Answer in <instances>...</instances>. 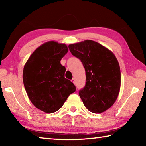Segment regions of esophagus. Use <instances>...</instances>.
<instances>
[{
	"label": "esophagus",
	"mask_w": 146,
	"mask_h": 146,
	"mask_svg": "<svg viewBox=\"0 0 146 146\" xmlns=\"http://www.w3.org/2000/svg\"><path fill=\"white\" fill-rule=\"evenodd\" d=\"M71 82H72L74 84H76V81H75V78H73L72 80H71Z\"/></svg>",
	"instance_id": "34e87169"
}]
</instances>
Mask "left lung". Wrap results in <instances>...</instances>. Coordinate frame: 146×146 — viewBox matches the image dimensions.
<instances>
[{
  "label": "left lung",
  "instance_id": "8db88e82",
  "mask_svg": "<svg viewBox=\"0 0 146 146\" xmlns=\"http://www.w3.org/2000/svg\"><path fill=\"white\" fill-rule=\"evenodd\" d=\"M68 47L85 68L86 84L79 91L84 104L92 113L104 112L114 104L120 92L121 74L117 58L110 49L93 40Z\"/></svg>",
  "mask_w": 146,
  "mask_h": 146
}]
</instances>
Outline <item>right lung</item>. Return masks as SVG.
Returning a JSON list of instances; mask_svg holds the SVG:
<instances>
[{"label": "right lung", "mask_w": 146, "mask_h": 146, "mask_svg": "<svg viewBox=\"0 0 146 146\" xmlns=\"http://www.w3.org/2000/svg\"><path fill=\"white\" fill-rule=\"evenodd\" d=\"M65 44L49 41L36 48L29 56L23 70V82L32 104L46 113L62 108L75 85L64 77L66 68L61 59L68 53Z\"/></svg>", "instance_id": "1"}]
</instances>
